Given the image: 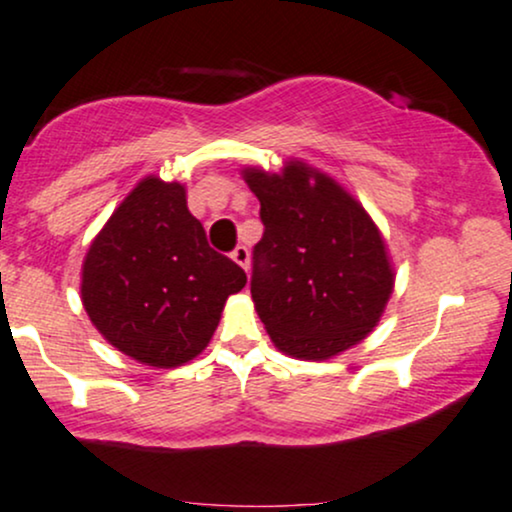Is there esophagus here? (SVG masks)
Instances as JSON below:
<instances>
[{"instance_id":"esophagus-1","label":"esophagus","mask_w":512,"mask_h":512,"mask_svg":"<svg viewBox=\"0 0 512 512\" xmlns=\"http://www.w3.org/2000/svg\"><path fill=\"white\" fill-rule=\"evenodd\" d=\"M231 260L236 262V264H240V267H243L245 272H248V267H250V252H248V248H245V245H236V250L231 252Z\"/></svg>"}]
</instances>
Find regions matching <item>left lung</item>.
Segmentation results:
<instances>
[{"label":"left lung","instance_id":"1","mask_svg":"<svg viewBox=\"0 0 512 512\" xmlns=\"http://www.w3.org/2000/svg\"><path fill=\"white\" fill-rule=\"evenodd\" d=\"M243 178L264 224L250 293L274 346L329 360L360 343L393 291L384 238L365 207L305 162H286L281 174L245 169Z\"/></svg>","mask_w":512,"mask_h":512}]
</instances>
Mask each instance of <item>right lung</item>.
Returning a JSON list of instances; mask_svg holds the SVG:
<instances>
[{
    "mask_svg": "<svg viewBox=\"0 0 512 512\" xmlns=\"http://www.w3.org/2000/svg\"><path fill=\"white\" fill-rule=\"evenodd\" d=\"M248 276L207 243L186 188L147 176L114 209L83 262L95 329L133 360L178 367L207 348L226 298Z\"/></svg>",
    "mask_w": 512,
    "mask_h": 512,
    "instance_id": "right-lung-1",
    "label": "right lung"
}]
</instances>
